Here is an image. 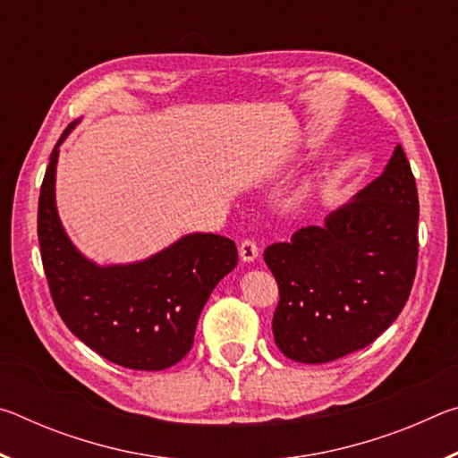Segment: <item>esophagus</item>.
<instances>
[{"label":"esophagus","instance_id":"obj_1","mask_svg":"<svg viewBox=\"0 0 458 458\" xmlns=\"http://www.w3.org/2000/svg\"><path fill=\"white\" fill-rule=\"evenodd\" d=\"M238 252H240V259H242L244 262H254L259 259V246L254 240H244V242L240 244Z\"/></svg>","mask_w":458,"mask_h":458}]
</instances>
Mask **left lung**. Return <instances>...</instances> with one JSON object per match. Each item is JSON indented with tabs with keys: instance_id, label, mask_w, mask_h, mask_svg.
<instances>
[{
	"instance_id": "obj_1",
	"label": "left lung",
	"mask_w": 458,
	"mask_h": 458,
	"mask_svg": "<svg viewBox=\"0 0 458 458\" xmlns=\"http://www.w3.org/2000/svg\"><path fill=\"white\" fill-rule=\"evenodd\" d=\"M418 259V191L402 145L384 172L331 212L265 250L281 301L276 347L327 363L369 345L406 305Z\"/></svg>"
}]
</instances>
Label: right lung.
<instances>
[{
	"label": "right lung",
	"instance_id": "right-lung-1",
	"mask_svg": "<svg viewBox=\"0 0 458 458\" xmlns=\"http://www.w3.org/2000/svg\"><path fill=\"white\" fill-rule=\"evenodd\" d=\"M46 169L38 204V240L50 293L62 321L82 344L123 368L161 371L191 350L201 309L238 265L226 236L191 232L143 260L98 265L66 234L56 208L60 145Z\"/></svg>",
	"mask_w": 458,
	"mask_h": 458
}]
</instances>
